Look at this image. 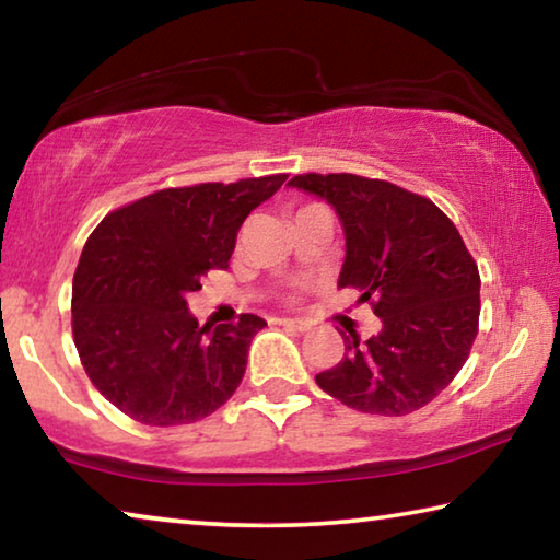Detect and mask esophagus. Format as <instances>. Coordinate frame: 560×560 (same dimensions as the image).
<instances>
[{
    "instance_id": "1",
    "label": "esophagus",
    "mask_w": 560,
    "mask_h": 560,
    "mask_svg": "<svg viewBox=\"0 0 560 560\" xmlns=\"http://www.w3.org/2000/svg\"><path fill=\"white\" fill-rule=\"evenodd\" d=\"M279 324H281L283 328L293 330V334H306V330H311V324H308V320H299V318H281Z\"/></svg>"
}]
</instances>
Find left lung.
<instances>
[{
  "label": "left lung",
  "instance_id": "8db88e82",
  "mask_svg": "<svg viewBox=\"0 0 560 560\" xmlns=\"http://www.w3.org/2000/svg\"><path fill=\"white\" fill-rule=\"evenodd\" d=\"M334 205L346 232L338 287L383 320L316 375L320 390L371 415L400 417L432 402L467 363L479 334V269L457 226L428 197L385 179L306 173L289 179Z\"/></svg>",
  "mask_w": 560,
  "mask_h": 560
}]
</instances>
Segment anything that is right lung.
I'll list each match as a JSON object with an SVG mask.
<instances>
[{"label":"right lung","mask_w":560,"mask_h":560,"mask_svg":"<svg viewBox=\"0 0 560 560\" xmlns=\"http://www.w3.org/2000/svg\"><path fill=\"white\" fill-rule=\"evenodd\" d=\"M289 175L167 187L103 217L73 273L71 328L96 390L150 428L197 422L240 387L267 320L200 326L185 296L230 267L236 232Z\"/></svg>","instance_id":"1"}]
</instances>
